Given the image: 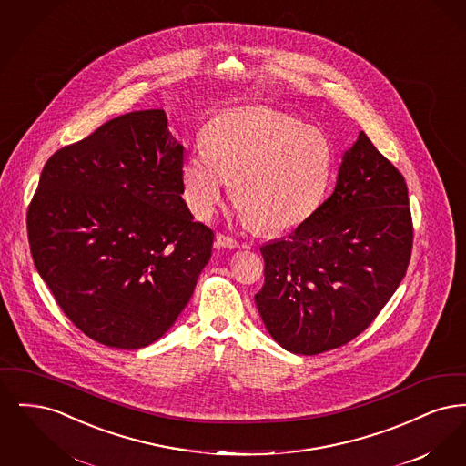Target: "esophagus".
<instances>
[{
  "label": "esophagus",
  "instance_id": "esophagus-1",
  "mask_svg": "<svg viewBox=\"0 0 466 466\" xmlns=\"http://www.w3.org/2000/svg\"><path fill=\"white\" fill-rule=\"evenodd\" d=\"M217 246H218V248H230V249H234V248L239 246V243H238L234 238H230V236L217 234Z\"/></svg>",
  "mask_w": 466,
  "mask_h": 466
}]
</instances>
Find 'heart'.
<instances>
[{
	"mask_svg": "<svg viewBox=\"0 0 466 466\" xmlns=\"http://www.w3.org/2000/svg\"><path fill=\"white\" fill-rule=\"evenodd\" d=\"M332 147L318 129L270 110L227 111L181 166L183 198L209 218L232 181V200L255 227H299L318 209L332 175Z\"/></svg>",
	"mask_w": 466,
	"mask_h": 466,
	"instance_id": "1",
	"label": "heart"
}]
</instances>
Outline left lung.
Wrapping results in <instances>:
<instances>
[{"mask_svg":"<svg viewBox=\"0 0 466 466\" xmlns=\"http://www.w3.org/2000/svg\"><path fill=\"white\" fill-rule=\"evenodd\" d=\"M410 249L405 179L360 133L332 196L289 239L260 248L266 283L255 304L267 332L295 355L348 344L399 289Z\"/></svg>","mask_w":466,"mask_h":466,"instance_id":"1","label":"left lung"}]
</instances>
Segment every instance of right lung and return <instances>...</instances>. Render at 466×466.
<instances>
[{"label":"right lung","mask_w":466,"mask_h":466,"mask_svg":"<svg viewBox=\"0 0 466 466\" xmlns=\"http://www.w3.org/2000/svg\"><path fill=\"white\" fill-rule=\"evenodd\" d=\"M181 166L164 110L120 115L45 164L27 209L33 262L96 342H156L211 258L215 234L181 198Z\"/></svg>","instance_id":"1"}]
</instances>
